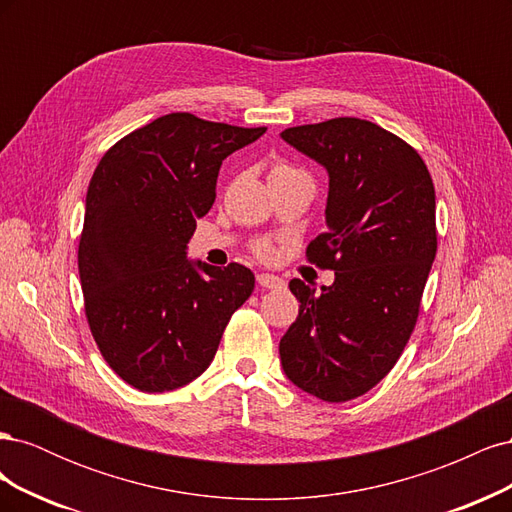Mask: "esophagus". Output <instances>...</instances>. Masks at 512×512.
I'll return each instance as SVG.
<instances>
[{
    "label": "esophagus",
    "instance_id": "34e87169",
    "mask_svg": "<svg viewBox=\"0 0 512 512\" xmlns=\"http://www.w3.org/2000/svg\"><path fill=\"white\" fill-rule=\"evenodd\" d=\"M256 282H258V286L269 288V290H280V288L286 286V282L282 280L280 275H271V273H258Z\"/></svg>",
    "mask_w": 512,
    "mask_h": 512
}]
</instances>
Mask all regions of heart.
<instances>
[{"label":"heart","mask_w":512,"mask_h":512,"mask_svg":"<svg viewBox=\"0 0 512 512\" xmlns=\"http://www.w3.org/2000/svg\"><path fill=\"white\" fill-rule=\"evenodd\" d=\"M280 170H292V168H288V166H284V164H277L271 173H280ZM258 252L262 254V256H269L271 254V245H267V243H262V245H258Z\"/></svg>","instance_id":"heart-1"}]
</instances>
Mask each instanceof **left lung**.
<instances>
[{"label":"left lung","mask_w":512,"mask_h":512,"mask_svg":"<svg viewBox=\"0 0 512 512\" xmlns=\"http://www.w3.org/2000/svg\"><path fill=\"white\" fill-rule=\"evenodd\" d=\"M284 141L329 173L327 230L307 245L335 282H290L299 316L280 342L288 380L331 404L389 374L414 331L436 258V190L423 158L376 123L337 117Z\"/></svg>","instance_id":"left-lung-1"}]
</instances>
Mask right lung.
<instances>
[{
  "label": "right lung",
  "instance_id": "add662e5",
  "mask_svg": "<svg viewBox=\"0 0 512 512\" xmlns=\"http://www.w3.org/2000/svg\"><path fill=\"white\" fill-rule=\"evenodd\" d=\"M267 128L170 113L123 136L89 181L79 275L91 335L115 374L145 393L175 391L211 365L254 273L188 260L222 162Z\"/></svg>",
  "mask_w": 512,
  "mask_h": 512
}]
</instances>
